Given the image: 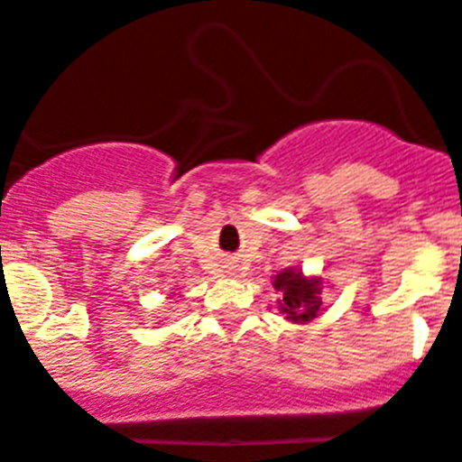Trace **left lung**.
Returning <instances> with one entry per match:
<instances>
[{"label": "left lung", "instance_id": "8db88e82", "mask_svg": "<svg viewBox=\"0 0 462 462\" xmlns=\"http://www.w3.org/2000/svg\"><path fill=\"white\" fill-rule=\"evenodd\" d=\"M277 291H282L280 311L293 322H307L318 316L322 307L320 286L318 280H304L302 273L284 271L275 275L273 282Z\"/></svg>", "mask_w": 462, "mask_h": 462}]
</instances>
